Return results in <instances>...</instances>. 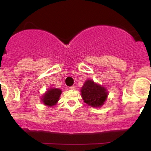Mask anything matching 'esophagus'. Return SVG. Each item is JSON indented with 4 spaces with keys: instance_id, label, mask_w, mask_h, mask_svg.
I'll return each mask as SVG.
<instances>
[{
    "instance_id": "obj_1",
    "label": "esophagus",
    "mask_w": 151,
    "mask_h": 151,
    "mask_svg": "<svg viewBox=\"0 0 151 151\" xmlns=\"http://www.w3.org/2000/svg\"><path fill=\"white\" fill-rule=\"evenodd\" d=\"M70 89H72V90H75L76 89V86H70Z\"/></svg>"
}]
</instances>
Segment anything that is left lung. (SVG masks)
Returning <instances> with one entry per match:
<instances>
[{
    "label": "left lung",
    "mask_w": 151,
    "mask_h": 151,
    "mask_svg": "<svg viewBox=\"0 0 151 151\" xmlns=\"http://www.w3.org/2000/svg\"><path fill=\"white\" fill-rule=\"evenodd\" d=\"M81 92L84 102L93 107L101 106L108 95L104 87L95 84L92 80L85 81L81 88Z\"/></svg>",
    "instance_id": "obj_1"
}]
</instances>
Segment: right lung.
<instances>
[{"instance_id": "obj_1", "label": "right lung", "mask_w": 151, "mask_h": 151, "mask_svg": "<svg viewBox=\"0 0 151 151\" xmlns=\"http://www.w3.org/2000/svg\"><path fill=\"white\" fill-rule=\"evenodd\" d=\"M61 93L62 91L60 89H50L42 96V101L45 105L52 106L56 104L58 101Z\"/></svg>"}]
</instances>
